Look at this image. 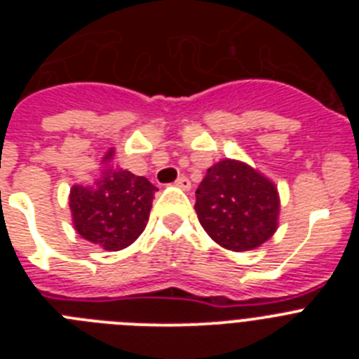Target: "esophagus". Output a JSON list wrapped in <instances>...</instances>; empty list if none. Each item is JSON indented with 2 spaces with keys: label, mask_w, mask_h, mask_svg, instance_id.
Returning <instances> with one entry per match:
<instances>
[{
  "label": "esophagus",
  "mask_w": 359,
  "mask_h": 359,
  "mask_svg": "<svg viewBox=\"0 0 359 359\" xmlns=\"http://www.w3.org/2000/svg\"><path fill=\"white\" fill-rule=\"evenodd\" d=\"M176 187H180V189H183V190H189L190 189L189 177H185V176L177 177V180H176Z\"/></svg>",
  "instance_id": "esophagus-1"
}]
</instances>
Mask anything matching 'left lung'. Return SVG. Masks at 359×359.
<instances>
[{"label": "left lung", "instance_id": "1", "mask_svg": "<svg viewBox=\"0 0 359 359\" xmlns=\"http://www.w3.org/2000/svg\"><path fill=\"white\" fill-rule=\"evenodd\" d=\"M196 214L208 236L231 252H248L278 228L280 196L275 183L239 160L217 161L196 190Z\"/></svg>", "mask_w": 359, "mask_h": 359}]
</instances>
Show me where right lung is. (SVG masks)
Wrapping results in <instances>:
<instances>
[{
  "mask_svg": "<svg viewBox=\"0 0 359 359\" xmlns=\"http://www.w3.org/2000/svg\"><path fill=\"white\" fill-rule=\"evenodd\" d=\"M115 147L104 154L93 185L69 189L73 226L82 239L107 252H118L135 243L145 230L156 187L113 165Z\"/></svg>",
  "mask_w": 359,
  "mask_h": 359,
  "instance_id": "obj_1",
  "label": "right lung"
}]
</instances>
